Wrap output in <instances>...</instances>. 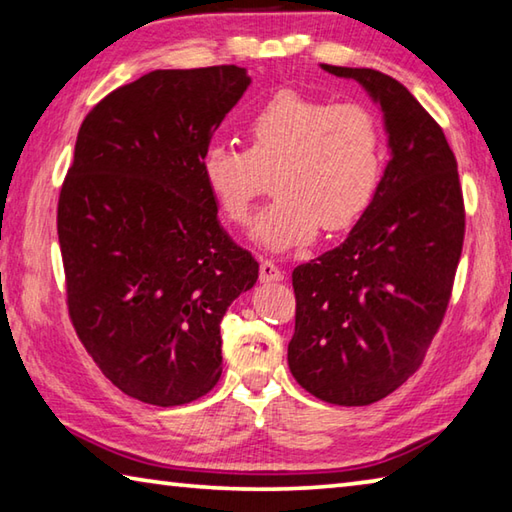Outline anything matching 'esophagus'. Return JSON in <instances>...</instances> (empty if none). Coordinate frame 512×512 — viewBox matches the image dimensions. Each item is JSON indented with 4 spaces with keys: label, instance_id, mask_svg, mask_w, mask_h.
Listing matches in <instances>:
<instances>
[{
    "label": "esophagus",
    "instance_id": "obj_1",
    "mask_svg": "<svg viewBox=\"0 0 512 512\" xmlns=\"http://www.w3.org/2000/svg\"><path fill=\"white\" fill-rule=\"evenodd\" d=\"M259 280L280 282V280H284V273L271 262V259H262V264H259Z\"/></svg>",
    "mask_w": 512,
    "mask_h": 512
}]
</instances>
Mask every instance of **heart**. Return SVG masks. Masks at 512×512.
Instances as JSON below:
<instances>
[{"label": "heart", "mask_w": 512, "mask_h": 512, "mask_svg": "<svg viewBox=\"0 0 512 512\" xmlns=\"http://www.w3.org/2000/svg\"><path fill=\"white\" fill-rule=\"evenodd\" d=\"M246 150L212 143L201 156L203 183L221 217L246 226L271 174L273 201L253 239L271 253L353 228L374 201L385 163L383 129L358 102L280 91L244 123Z\"/></svg>", "instance_id": "obj_1"}]
</instances>
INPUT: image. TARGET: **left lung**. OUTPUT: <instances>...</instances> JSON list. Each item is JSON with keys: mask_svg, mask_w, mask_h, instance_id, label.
<instances>
[{"mask_svg": "<svg viewBox=\"0 0 512 512\" xmlns=\"http://www.w3.org/2000/svg\"><path fill=\"white\" fill-rule=\"evenodd\" d=\"M322 69L380 102L392 159L349 237L293 271L288 367L320 401L371 405L421 367L441 327L466 208L441 125L401 82L376 69Z\"/></svg>", "mask_w": 512, "mask_h": 512, "instance_id": "obj_1", "label": "left lung"}]
</instances>
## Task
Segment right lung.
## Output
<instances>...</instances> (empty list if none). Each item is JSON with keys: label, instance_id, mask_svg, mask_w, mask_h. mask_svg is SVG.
<instances>
[{"label": "right lung", "instance_id": "add662e5", "mask_svg": "<svg viewBox=\"0 0 512 512\" xmlns=\"http://www.w3.org/2000/svg\"><path fill=\"white\" fill-rule=\"evenodd\" d=\"M250 85L244 67L159 69L82 120L58 201L73 329L136 401H197L221 376L219 322L257 259L219 226L201 156Z\"/></svg>", "mask_w": 512, "mask_h": 512}]
</instances>
